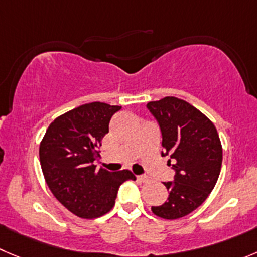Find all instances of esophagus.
I'll return each instance as SVG.
<instances>
[{"instance_id": "esophagus-1", "label": "esophagus", "mask_w": 257, "mask_h": 257, "mask_svg": "<svg viewBox=\"0 0 257 257\" xmlns=\"http://www.w3.org/2000/svg\"><path fill=\"white\" fill-rule=\"evenodd\" d=\"M138 180H139V182H143V183L149 182V177H146V175H139Z\"/></svg>"}]
</instances>
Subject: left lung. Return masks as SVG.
Here are the masks:
<instances>
[{
	"label": "left lung",
	"instance_id": "obj_1",
	"mask_svg": "<svg viewBox=\"0 0 257 257\" xmlns=\"http://www.w3.org/2000/svg\"><path fill=\"white\" fill-rule=\"evenodd\" d=\"M150 111L160 127L168 165L174 179L164 182L169 190L167 202L151 207L154 214L177 219L192 213L213 190L222 165V146L214 124L195 107L175 97L149 102Z\"/></svg>",
	"mask_w": 257,
	"mask_h": 257
}]
</instances>
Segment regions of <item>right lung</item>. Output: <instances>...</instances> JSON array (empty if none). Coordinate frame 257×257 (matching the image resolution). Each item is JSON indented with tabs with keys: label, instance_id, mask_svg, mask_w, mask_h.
<instances>
[{
	"label": "right lung",
	"instance_id": "1",
	"mask_svg": "<svg viewBox=\"0 0 257 257\" xmlns=\"http://www.w3.org/2000/svg\"><path fill=\"white\" fill-rule=\"evenodd\" d=\"M121 106L93 102L54 119L40 144L39 156L49 189L80 218H97L114 206L119 185L135 180L130 170L97 169L98 149L111 117Z\"/></svg>",
	"mask_w": 257,
	"mask_h": 257
}]
</instances>
